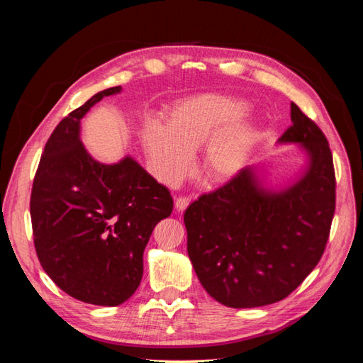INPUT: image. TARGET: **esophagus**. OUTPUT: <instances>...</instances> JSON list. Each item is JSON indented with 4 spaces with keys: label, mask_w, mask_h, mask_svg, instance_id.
<instances>
[{
    "label": "esophagus",
    "mask_w": 363,
    "mask_h": 363,
    "mask_svg": "<svg viewBox=\"0 0 363 363\" xmlns=\"http://www.w3.org/2000/svg\"><path fill=\"white\" fill-rule=\"evenodd\" d=\"M174 204H175V208H177L179 212H183L184 208L189 206V199H188V196H179V199H175Z\"/></svg>",
    "instance_id": "34e87169"
}]
</instances>
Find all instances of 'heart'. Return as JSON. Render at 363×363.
<instances>
[{
    "instance_id": "heart-1",
    "label": "heart",
    "mask_w": 363,
    "mask_h": 363,
    "mask_svg": "<svg viewBox=\"0 0 363 363\" xmlns=\"http://www.w3.org/2000/svg\"><path fill=\"white\" fill-rule=\"evenodd\" d=\"M240 98L206 92L171 106L164 124L151 121L144 127L142 145L150 168L168 186H177L192 168V155L201 147L200 168L206 177L221 183L244 169L256 144L257 131Z\"/></svg>"
}]
</instances>
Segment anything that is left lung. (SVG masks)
<instances>
[{
    "label": "left lung",
    "mask_w": 363,
    "mask_h": 363,
    "mask_svg": "<svg viewBox=\"0 0 363 363\" xmlns=\"http://www.w3.org/2000/svg\"><path fill=\"white\" fill-rule=\"evenodd\" d=\"M292 125L279 144H298L307 164L292 184L263 186L247 167L184 212L188 255L207 294L235 309L277 303L320 262L335 215L336 182L328 142L291 103Z\"/></svg>",
    "instance_id": "1"
}]
</instances>
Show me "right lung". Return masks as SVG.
Segmentation results:
<instances>
[{
  "label": "right lung",
  "mask_w": 363,
  "mask_h": 363,
  "mask_svg": "<svg viewBox=\"0 0 363 363\" xmlns=\"http://www.w3.org/2000/svg\"><path fill=\"white\" fill-rule=\"evenodd\" d=\"M121 86L95 94L51 133L33 182L30 215L40 265L72 298L119 306L144 274V250L172 196L130 156L96 162L80 139L82 118Z\"/></svg>",
  "instance_id": "1"
}]
</instances>
